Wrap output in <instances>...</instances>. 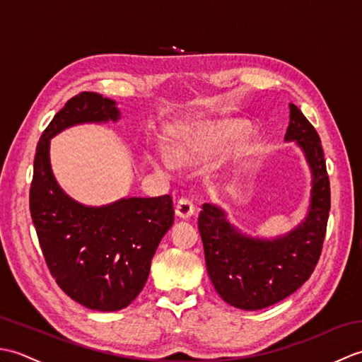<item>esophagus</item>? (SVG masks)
Segmentation results:
<instances>
[{
    "label": "esophagus",
    "instance_id": "1",
    "mask_svg": "<svg viewBox=\"0 0 362 362\" xmlns=\"http://www.w3.org/2000/svg\"><path fill=\"white\" fill-rule=\"evenodd\" d=\"M175 214L180 219H189L194 214V205L188 197L179 199V202L175 205Z\"/></svg>",
    "mask_w": 362,
    "mask_h": 362
}]
</instances>
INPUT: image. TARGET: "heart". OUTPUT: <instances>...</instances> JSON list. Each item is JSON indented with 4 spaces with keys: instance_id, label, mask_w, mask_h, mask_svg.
I'll return each instance as SVG.
<instances>
[{
    "instance_id": "obj_1",
    "label": "heart",
    "mask_w": 362,
    "mask_h": 362,
    "mask_svg": "<svg viewBox=\"0 0 362 362\" xmlns=\"http://www.w3.org/2000/svg\"><path fill=\"white\" fill-rule=\"evenodd\" d=\"M227 141L228 136L226 134L218 132V130H213V132H201L188 138L185 141L175 144L173 153L180 163H193V161L206 156V153L218 151L221 146H224ZM160 165L168 169V171H173L174 169V163L171 160H161Z\"/></svg>"
}]
</instances>
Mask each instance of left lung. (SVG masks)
I'll use <instances>...</instances> for the list:
<instances>
[{
    "mask_svg": "<svg viewBox=\"0 0 362 362\" xmlns=\"http://www.w3.org/2000/svg\"><path fill=\"white\" fill-rule=\"evenodd\" d=\"M284 141L303 152L311 173V196L303 221L288 233L258 238L244 233L219 205L204 204L199 233L210 280L226 303L257 311L281 302L310 279L327 232L329 180L320 138L311 122L289 104Z\"/></svg>",
    "mask_w": 362,
    "mask_h": 362,
    "instance_id": "1",
    "label": "left lung"
}]
</instances>
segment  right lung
I'll use <instances>...</instances> for the list:
<instances>
[{
    "instance_id": "right-lung-1",
    "label": "right lung",
    "mask_w": 362,
    "mask_h": 362,
    "mask_svg": "<svg viewBox=\"0 0 362 362\" xmlns=\"http://www.w3.org/2000/svg\"><path fill=\"white\" fill-rule=\"evenodd\" d=\"M113 99L76 95L54 115L37 144L29 206L51 275L66 296L95 311L126 308L148 281L161 238L174 224L171 196L122 197L86 205L68 196L51 168V138L78 124L117 122Z\"/></svg>"
}]
</instances>
